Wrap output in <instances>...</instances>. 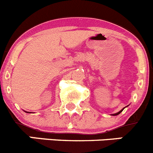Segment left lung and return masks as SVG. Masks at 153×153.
<instances>
[{
	"instance_id": "obj_1",
	"label": "left lung",
	"mask_w": 153,
	"mask_h": 153,
	"mask_svg": "<svg viewBox=\"0 0 153 153\" xmlns=\"http://www.w3.org/2000/svg\"><path fill=\"white\" fill-rule=\"evenodd\" d=\"M123 110H124V108H123V110H120V111H119V112H118V113H116V114H113V116H116V115H119V113H121V112H122V111H123Z\"/></svg>"
}]
</instances>
